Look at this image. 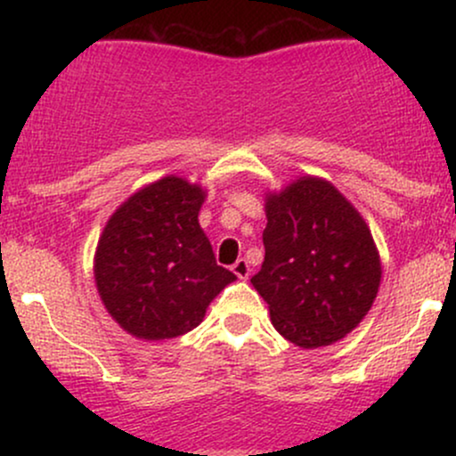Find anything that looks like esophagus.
I'll use <instances>...</instances> for the list:
<instances>
[{
	"label": "esophagus",
	"mask_w": 456,
	"mask_h": 456,
	"mask_svg": "<svg viewBox=\"0 0 456 456\" xmlns=\"http://www.w3.org/2000/svg\"><path fill=\"white\" fill-rule=\"evenodd\" d=\"M232 270L240 281H246V279H248V274H250V265H248V261H246V259L235 261V264L232 265Z\"/></svg>",
	"instance_id": "34e87169"
}]
</instances>
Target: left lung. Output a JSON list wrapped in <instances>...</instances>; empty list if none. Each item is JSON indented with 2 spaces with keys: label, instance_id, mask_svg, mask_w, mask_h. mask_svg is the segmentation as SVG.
Returning a JSON list of instances; mask_svg holds the SVG:
<instances>
[{
  "label": "left lung",
  "instance_id": "obj_1",
  "mask_svg": "<svg viewBox=\"0 0 456 456\" xmlns=\"http://www.w3.org/2000/svg\"><path fill=\"white\" fill-rule=\"evenodd\" d=\"M265 257L250 279L272 326L302 349L341 341L378 297L379 250L337 186L302 175L265 192Z\"/></svg>",
  "mask_w": 456,
  "mask_h": 456
}]
</instances>
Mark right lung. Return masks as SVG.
<instances>
[{"mask_svg": "<svg viewBox=\"0 0 456 456\" xmlns=\"http://www.w3.org/2000/svg\"><path fill=\"white\" fill-rule=\"evenodd\" d=\"M208 191L165 175L111 214L94 255V282L119 328L141 341L191 332L233 272L216 265L199 224Z\"/></svg>", "mask_w": 456, "mask_h": 456, "instance_id": "1", "label": "right lung"}]
</instances>
